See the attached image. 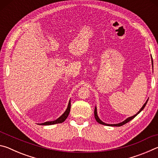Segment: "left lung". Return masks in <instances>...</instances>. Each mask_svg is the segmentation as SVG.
<instances>
[{
  "mask_svg": "<svg viewBox=\"0 0 158 158\" xmlns=\"http://www.w3.org/2000/svg\"><path fill=\"white\" fill-rule=\"evenodd\" d=\"M151 58H152V56H151ZM152 64H153V59H152ZM148 100H146V102H145V104H144V105H143V106L141 108V109L139 111L137 114H136L135 115H134V116H131V117H129V118H127L126 119V120H125L124 121H123L122 123H117V124H106V123H104V122H102L101 121V120L99 118V117H98V113H97V108H96V106H95V111H94V115H95V120L96 121H97V122L98 123H99L100 124H102V125H108V126H116V127H119V126H122V125H123L124 124H125V123H128L129 121H130L132 119H133L134 118H135L136 116H137V115H138L140 113V112L143 110V109H144V107H145V106L146 105V104H147V102H148Z\"/></svg>",
  "mask_w": 158,
  "mask_h": 158,
  "instance_id": "8db88e82",
  "label": "left lung"
}]
</instances>
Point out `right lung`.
Segmentation results:
<instances>
[{
    "instance_id": "add662e5",
    "label": "right lung",
    "mask_w": 158,
    "mask_h": 158,
    "mask_svg": "<svg viewBox=\"0 0 158 158\" xmlns=\"http://www.w3.org/2000/svg\"><path fill=\"white\" fill-rule=\"evenodd\" d=\"M70 107H71V103H70V100H69V103H68V108H67V109L65 110V111L64 112L63 114L61 115V116L58 118H57L56 120H55V121H47V122L43 123H40V125H53V124H57V123H61L64 122L68 116L69 111H70Z\"/></svg>"
}]
</instances>
